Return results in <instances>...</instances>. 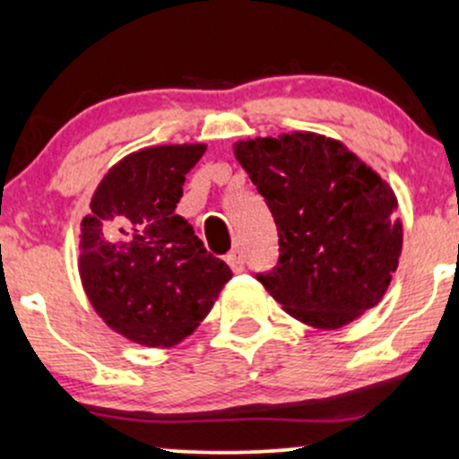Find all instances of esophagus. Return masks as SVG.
<instances>
[{"label":"esophagus","instance_id":"1","mask_svg":"<svg viewBox=\"0 0 459 459\" xmlns=\"http://www.w3.org/2000/svg\"><path fill=\"white\" fill-rule=\"evenodd\" d=\"M226 263H229L230 270H233V272H237V273L244 272L246 270V255H244V250H239V247H237V250H233L229 256H226Z\"/></svg>","mask_w":459,"mask_h":459}]
</instances>
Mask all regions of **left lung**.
<instances>
[{
	"instance_id": "1",
	"label": "left lung",
	"mask_w": 459,
	"mask_h": 459,
	"mask_svg": "<svg viewBox=\"0 0 459 459\" xmlns=\"http://www.w3.org/2000/svg\"><path fill=\"white\" fill-rule=\"evenodd\" d=\"M233 151L278 229V265L256 276L270 296L319 330L376 307L403 246L391 186L343 142L313 131L239 140Z\"/></svg>"
}]
</instances>
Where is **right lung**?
Segmentation results:
<instances>
[{"mask_svg": "<svg viewBox=\"0 0 459 459\" xmlns=\"http://www.w3.org/2000/svg\"><path fill=\"white\" fill-rule=\"evenodd\" d=\"M204 151L207 144H163L123 157L82 220L83 291L109 328L138 345L181 343L233 276L175 213Z\"/></svg>", "mask_w": 459, "mask_h": 459, "instance_id": "obj_1", "label": "right lung"}]
</instances>
